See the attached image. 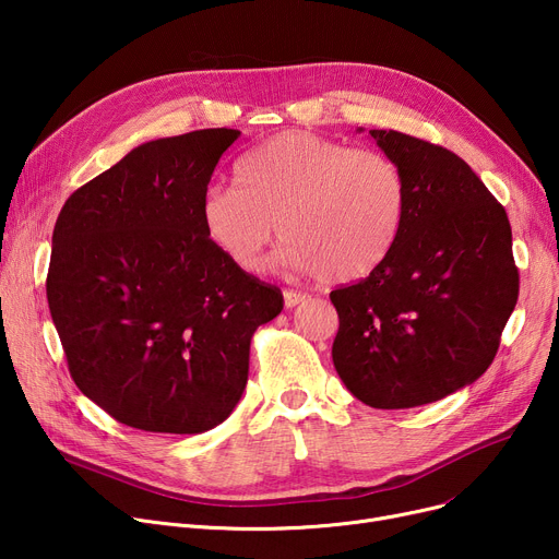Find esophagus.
<instances>
[{
	"label": "esophagus",
	"instance_id": "34e87169",
	"mask_svg": "<svg viewBox=\"0 0 559 559\" xmlns=\"http://www.w3.org/2000/svg\"><path fill=\"white\" fill-rule=\"evenodd\" d=\"M283 299H285V308H297L301 304H308L310 295H306V292H297V289H285Z\"/></svg>",
	"mask_w": 559,
	"mask_h": 559
}]
</instances>
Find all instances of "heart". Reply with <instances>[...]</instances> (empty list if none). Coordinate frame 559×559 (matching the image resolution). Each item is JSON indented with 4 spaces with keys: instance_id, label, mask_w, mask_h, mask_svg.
<instances>
[{
    "instance_id": "1",
    "label": "heart",
    "mask_w": 559,
    "mask_h": 559,
    "mask_svg": "<svg viewBox=\"0 0 559 559\" xmlns=\"http://www.w3.org/2000/svg\"><path fill=\"white\" fill-rule=\"evenodd\" d=\"M405 211V176L392 158L301 129L253 146L235 167V186H209L199 201L205 238L238 270H262L276 222L283 260L324 283L376 272Z\"/></svg>"
}]
</instances>
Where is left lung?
I'll use <instances>...</instances> for the list:
<instances>
[{
  "label": "left lung",
  "mask_w": 559,
  "mask_h": 559,
  "mask_svg": "<svg viewBox=\"0 0 559 559\" xmlns=\"http://www.w3.org/2000/svg\"><path fill=\"white\" fill-rule=\"evenodd\" d=\"M407 186L405 222L367 278L331 292L333 365L378 409L417 407L472 385L493 362L519 299L508 213L447 146L369 131Z\"/></svg>",
  "instance_id": "left-lung-1"
}]
</instances>
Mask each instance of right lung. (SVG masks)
<instances>
[{"label":"right lung","mask_w":559,"mask_h":559,"mask_svg":"<svg viewBox=\"0 0 559 559\" xmlns=\"http://www.w3.org/2000/svg\"><path fill=\"white\" fill-rule=\"evenodd\" d=\"M238 129L144 142L70 194L51 235L47 301L76 388L146 432L194 435L238 405L276 285L205 238L199 201Z\"/></svg>","instance_id":"obj_1"}]
</instances>
